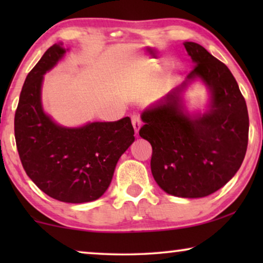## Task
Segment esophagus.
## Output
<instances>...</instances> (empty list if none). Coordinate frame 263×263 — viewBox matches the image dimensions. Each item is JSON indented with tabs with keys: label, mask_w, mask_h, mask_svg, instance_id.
<instances>
[{
	"label": "esophagus",
	"mask_w": 263,
	"mask_h": 263,
	"mask_svg": "<svg viewBox=\"0 0 263 263\" xmlns=\"http://www.w3.org/2000/svg\"><path fill=\"white\" fill-rule=\"evenodd\" d=\"M132 123H133V127H134L135 133L138 134L140 128H141V125H142V121H141V118H140L139 115H133V116H132Z\"/></svg>",
	"instance_id": "esophagus-1"
}]
</instances>
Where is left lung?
Instances as JSON below:
<instances>
[{
	"label": "left lung",
	"instance_id": "obj_1",
	"mask_svg": "<svg viewBox=\"0 0 263 263\" xmlns=\"http://www.w3.org/2000/svg\"><path fill=\"white\" fill-rule=\"evenodd\" d=\"M195 66L181 87L142 114L139 134L152 146L151 170L164 192L204 197L224 186L246 157L249 116L246 99L228 67L197 43H184ZM196 76L212 92L210 111L192 119L180 110L179 93Z\"/></svg>",
	"mask_w": 263,
	"mask_h": 263
}]
</instances>
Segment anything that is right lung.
Segmentation results:
<instances>
[{"mask_svg": "<svg viewBox=\"0 0 263 263\" xmlns=\"http://www.w3.org/2000/svg\"><path fill=\"white\" fill-rule=\"evenodd\" d=\"M64 52L61 45H52L28 73L14 134L24 170L43 193L62 202H89L110 185L118 159L134 142V128L129 117L70 129L46 116L41 103L43 75Z\"/></svg>", "mask_w": 263, "mask_h": 263, "instance_id": "obj_1", "label": "right lung"}]
</instances>
